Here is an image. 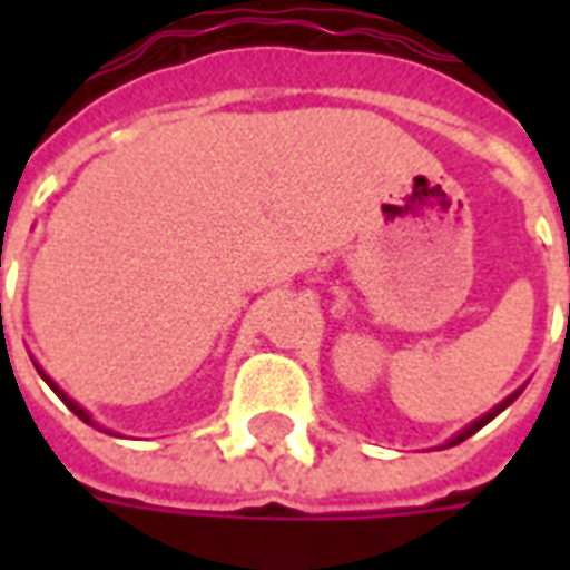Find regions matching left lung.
Returning <instances> with one entry per match:
<instances>
[{
	"label": "left lung",
	"mask_w": 570,
	"mask_h": 570,
	"mask_svg": "<svg viewBox=\"0 0 570 570\" xmlns=\"http://www.w3.org/2000/svg\"><path fill=\"white\" fill-rule=\"evenodd\" d=\"M519 394H522V391H515V394H510V396H507V400H503V403H498V406L491 409V412H485V415H482V419L473 421V424H470V428H464V430H461V433H454L452 440L445 442V449H449V445H458V442H464L466 436H473V433H476V430L485 428V424H489V421L494 419V415H501L503 409L510 406V403H513V400H515V396H519Z\"/></svg>",
	"instance_id": "8db88e82"
}]
</instances>
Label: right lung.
Here are the masks:
<instances>
[{
    "mask_svg": "<svg viewBox=\"0 0 570 570\" xmlns=\"http://www.w3.org/2000/svg\"><path fill=\"white\" fill-rule=\"evenodd\" d=\"M36 370H39V366H36ZM39 375H42L45 382H48V384H51V387H55V394H57V396H60V400H63V403H67V406H69V412H76V415H79V419H81V421H85V424H94V421H91V415H88V412H85V409H81V406H79V403H76V400H69V396H67V394H63V391H60V387H57V384H55V382H51V379H48V375H45V372H42V370H39Z\"/></svg>",
    "mask_w": 570,
    "mask_h": 570,
    "instance_id": "add662e5",
    "label": "right lung"
}]
</instances>
